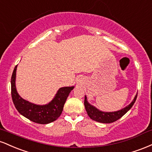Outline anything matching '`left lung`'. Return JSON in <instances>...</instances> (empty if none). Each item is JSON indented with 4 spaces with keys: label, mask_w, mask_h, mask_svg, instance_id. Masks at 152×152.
<instances>
[{
    "label": "left lung",
    "mask_w": 152,
    "mask_h": 152,
    "mask_svg": "<svg viewBox=\"0 0 152 152\" xmlns=\"http://www.w3.org/2000/svg\"><path fill=\"white\" fill-rule=\"evenodd\" d=\"M137 97V94H136L133 101H132L128 106H126V107H124V109H122L121 110H118V111H112V112L102 111H101V110L97 109V108L95 107L94 106L91 105V104H89V103L88 102V101H87L86 96H85L84 106L87 114H88V116H89L92 120L100 122V123L109 124L117 121L118 119H119L120 118L122 117L124 115L126 114L127 111H129L131 108L133 106L134 104L135 103Z\"/></svg>",
    "instance_id": "8db88e82"
}]
</instances>
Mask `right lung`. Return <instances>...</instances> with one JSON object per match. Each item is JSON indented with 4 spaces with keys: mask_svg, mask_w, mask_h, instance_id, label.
I'll return each mask as SVG.
<instances>
[{
    "mask_svg": "<svg viewBox=\"0 0 152 152\" xmlns=\"http://www.w3.org/2000/svg\"><path fill=\"white\" fill-rule=\"evenodd\" d=\"M17 66L13 70L10 81L12 99L15 107L22 116L35 123L46 124L56 121L61 114L64 104L70 92L74 88V86L60 88L53 99L48 104L44 105L35 104L23 99L17 92L15 86Z\"/></svg>",
    "mask_w": 152,
    "mask_h": 152,
    "instance_id": "obj_1",
    "label": "right lung"
}]
</instances>
